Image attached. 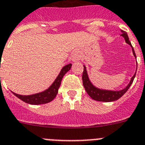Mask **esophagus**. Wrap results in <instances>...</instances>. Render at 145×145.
<instances>
[{"label":"esophagus","mask_w":145,"mask_h":145,"mask_svg":"<svg viewBox=\"0 0 145 145\" xmlns=\"http://www.w3.org/2000/svg\"><path fill=\"white\" fill-rule=\"evenodd\" d=\"M79 60V57L77 56V55H73L72 56H71V61L73 62H77Z\"/></svg>","instance_id":"34e87169"}]
</instances>
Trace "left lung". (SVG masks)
Masks as SVG:
<instances>
[{
    "label": "left lung",
    "mask_w": 145,
    "mask_h": 145,
    "mask_svg": "<svg viewBox=\"0 0 145 145\" xmlns=\"http://www.w3.org/2000/svg\"><path fill=\"white\" fill-rule=\"evenodd\" d=\"M121 36H122L124 38L125 42H126V43L129 44L131 47L134 58H137L136 54H135L134 48H133L132 45H131V42L129 40L127 33L123 30H121ZM135 76H136V71L134 73V76L131 78L129 83L123 89H121V90H108V89L98 88V87H95L92 84L89 78L87 68H86L85 66H84V71H83V74H82V82H83V85H84L86 92H87V94L89 95V97L92 99L100 102H113L121 98L126 93V91L129 89L130 86L133 83V81H134V78H135Z\"/></svg>",
    "instance_id": "left-lung-1"
}]
</instances>
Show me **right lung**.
Returning a JSON list of instances; mask_svg holds the SVG:
<instances>
[{"mask_svg":"<svg viewBox=\"0 0 145 145\" xmlns=\"http://www.w3.org/2000/svg\"><path fill=\"white\" fill-rule=\"evenodd\" d=\"M71 66L72 64L69 63L63 66L56 79L53 82V84L43 92L30 95H22L12 92L13 94L22 101L25 102L26 103L31 104V105H41V104L48 103L51 102L57 95L63 76L71 69Z\"/></svg>","mask_w":145,"mask_h":145,"instance_id":"obj_1","label":"right lung"}]
</instances>
